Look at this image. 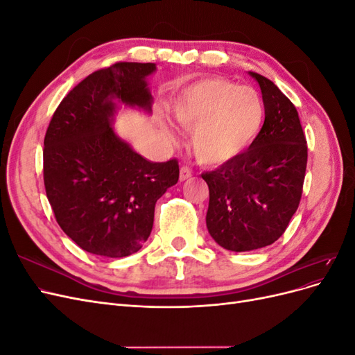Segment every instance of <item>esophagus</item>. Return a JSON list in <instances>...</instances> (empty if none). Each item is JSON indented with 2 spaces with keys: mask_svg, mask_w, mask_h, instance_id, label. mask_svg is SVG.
Instances as JSON below:
<instances>
[{
  "mask_svg": "<svg viewBox=\"0 0 355 355\" xmlns=\"http://www.w3.org/2000/svg\"><path fill=\"white\" fill-rule=\"evenodd\" d=\"M191 175H192V171H191V168L189 167H187V166H184L180 168V173H179V179H180V182H184V180H187L188 178H191Z\"/></svg>",
  "mask_w": 355,
  "mask_h": 355,
  "instance_id": "1",
  "label": "esophagus"
}]
</instances>
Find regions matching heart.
<instances>
[{
    "label": "heart",
    "mask_w": 355,
    "mask_h": 355,
    "mask_svg": "<svg viewBox=\"0 0 355 355\" xmlns=\"http://www.w3.org/2000/svg\"><path fill=\"white\" fill-rule=\"evenodd\" d=\"M176 121L191 133L198 163L219 166L240 155L259 133L265 116L262 98L250 87L209 78L188 85L173 105ZM168 141L175 133L163 125Z\"/></svg>",
    "instance_id": "b5f03b06"
}]
</instances>
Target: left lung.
Instances as JSON below:
<instances>
[{"label": "left lung", "mask_w": 355, "mask_h": 355, "mask_svg": "<svg viewBox=\"0 0 355 355\" xmlns=\"http://www.w3.org/2000/svg\"><path fill=\"white\" fill-rule=\"evenodd\" d=\"M265 121L244 153L202 173L209 185L206 225L211 239L231 252H250L277 241L297 210L308 148L295 105L262 75Z\"/></svg>", "instance_id": "obj_1"}]
</instances>
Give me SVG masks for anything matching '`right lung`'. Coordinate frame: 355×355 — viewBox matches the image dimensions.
Listing matches in <instances>:
<instances>
[{
    "mask_svg": "<svg viewBox=\"0 0 355 355\" xmlns=\"http://www.w3.org/2000/svg\"><path fill=\"white\" fill-rule=\"evenodd\" d=\"M155 63L120 62L67 94L44 137V185L62 231L83 250L124 257L153 231L157 200L178 184L176 159L153 163L116 135L121 106L151 115Z\"/></svg>",
    "mask_w": 355,
    "mask_h": 355,
    "instance_id": "add662e5",
    "label": "right lung"
}]
</instances>
